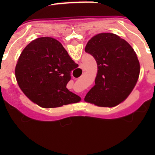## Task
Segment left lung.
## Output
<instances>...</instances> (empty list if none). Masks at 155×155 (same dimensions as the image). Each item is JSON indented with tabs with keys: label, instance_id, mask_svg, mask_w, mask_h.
<instances>
[{
	"label": "left lung",
	"instance_id": "obj_1",
	"mask_svg": "<svg viewBox=\"0 0 155 155\" xmlns=\"http://www.w3.org/2000/svg\"><path fill=\"white\" fill-rule=\"evenodd\" d=\"M85 52L95 59L98 73L84 101L113 107L128 97L136 85L140 63L132 46L116 34L100 33L87 42Z\"/></svg>",
	"mask_w": 155,
	"mask_h": 155
}]
</instances>
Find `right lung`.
<instances>
[{
	"label": "right lung",
	"mask_w": 155,
	"mask_h": 155,
	"mask_svg": "<svg viewBox=\"0 0 155 155\" xmlns=\"http://www.w3.org/2000/svg\"><path fill=\"white\" fill-rule=\"evenodd\" d=\"M78 67L59 41L41 37L31 41L21 52L15 77L31 101L43 108L60 107L81 100L67 88L71 71Z\"/></svg>",
	"instance_id": "obj_1"
}]
</instances>
